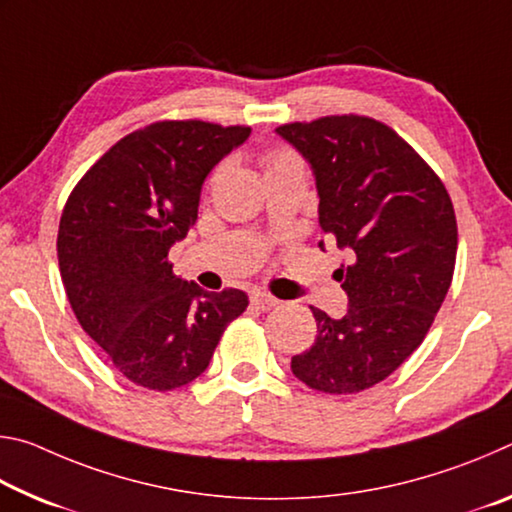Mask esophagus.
<instances>
[{
	"label": "esophagus",
	"instance_id": "1",
	"mask_svg": "<svg viewBox=\"0 0 512 512\" xmlns=\"http://www.w3.org/2000/svg\"><path fill=\"white\" fill-rule=\"evenodd\" d=\"M250 305H253L259 311H271V309H275L277 305H280V300L273 298V296H268V293H264V291H255L253 296H250Z\"/></svg>",
	"mask_w": 512,
	"mask_h": 512
}]
</instances>
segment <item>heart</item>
I'll return each mask as SVG.
<instances>
[{
	"label": "heart",
	"mask_w": 512,
	"mask_h": 512,
	"mask_svg": "<svg viewBox=\"0 0 512 512\" xmlns=\"http://www.w3.org/2000/svg\"><path fill=\"white\" fill-rule=\"evenodd\" d=\"M291 164H300V160L293 153H289V151H273V153L266 155V169L268 171H275V169H282V167H291Z\"/></svg>",
	"instance_id": "obj_1"
}]
</instances>
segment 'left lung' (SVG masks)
Segmentation results:
<instances>
[{
  "label": "left lung",
  "mask_w": 512,
  "mask_h": 512,
  "mask_svg": "<svg viewBox=\"0 0 512 512\" xmlns=\"http://www.w3.org/2000/svg\"><path fill=\"white\" fill-rule=\"evenodd\" d=\"M275 133L307 160L320 228L352 257L336 271L348 311L329 318L311 307L316 341L291 370L320 393L366 391L411 357L443 305L458 246L452 198L400 135L370 117L296 121Z\"/></svg>",
  "instance_id": "1"
}]
</instances>
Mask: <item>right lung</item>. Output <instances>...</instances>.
Instances as JSON below:
<instances>
[{
    "mask_svg": "<svg viewBox=\"0 0 512 512\" xmlns=\"http://www.w3.org/2000/svg\"><path fill=\"white\" fill-rule=\"evenodd\" d=\"M248 135L246 126L155 121L112 146L67 198L58 264L69 305L137 386L173 391L201 377L248 307L244 291L210 293L167 262L198 219L207 173Z\"/></svg>",
    "mask_w": 512,
    "mask_h": 512,
    "instance_id": "add662e5",
    "label": "right lung"
}]
</instances>
